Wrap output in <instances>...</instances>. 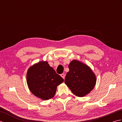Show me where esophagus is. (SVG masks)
Returning a JSON list of instances; mask_svg holds the SVG:
<instances>
[{
	"label": "esophagus",
	"mask_w": 122,
	"mask_h": 122,
	"mask_svg": "<svg viewBox=\"0 0 122 122\" xmlns=\"http://www.w3.org/2000/svg\"><path fill=\"white\" fill-rule=\"evenodd\" d=\"M61 76L62 77V78H63V79H64V78H65V74H63V73L61 74Z\"/></svg>",
	"instance_id": "obj_1"
}]
</instances>
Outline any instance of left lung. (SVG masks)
I'll return each mask as SVG.
<instances>
[{
  "instance_id": "1",
  "label": "left lung",
  "mask_w": 122,
  "mask_h": 122,
  "mask_svg": "<svg viewBox=\"0 0 122 122\" xmlns=\"http://www.w3.org/2000/svg\"><path fill=\"white\" fill-rule=\"evenodd\" d=\"M64 82L77 97H83L94 89L97 77L90 66L76 60L70 62Z\"/></svg>"
}]
</instances>
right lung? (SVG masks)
Segmentation results:
<instances>
[{"label":"right lung","mask_w":122,"mask_h":122,"mask_svg":"<svg viewBox=\"0 0 122 122\" xmlns=\"http://www.w3.org/2000/svg\"><path fill=\"white\" fill-rule=\"evenodd\" d=\"M27 83L32 94L42 100H48L56 94L57 86L64 80L56 74L47 61H41L28 69Z\"/></svg>","instance_id":"right-lung-1"}]
</instances>
